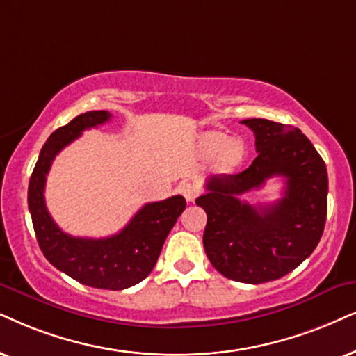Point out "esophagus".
Here are the masks:
<instances>
[{
  "label": "esophagus",
  "mask_w": 356,
  "mask_h": 356,
  "mask_svg": "<svg viewBox=\"0 0 356 356\" xmlns=\"http://www.w3.org/2000/svg\"><path fill=\"white\" fill-rule=\"evenodd\" d=\"M179 191H181L182 195L186 197L187 202H193V200H195V197L199 195L200 188H199V186H197V184H193V182H184V184H181V186H179Z\"/></svg>",
  "instance_id": "esophagus-1"
}]
</instances>
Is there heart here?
Listing matches in <instances>:
<instances>
[{
  "label": "heart",
  "instance_id": "obj_1",
  "mask_svg": "<svg viewBox=\"0 0 356 356\" xmlns=\"http://www.w3.org/2000/svg\"><path fill=\"white\" fill-rule=\"evenodd\" d=\"M200 149L205 156L220 152L218 161L223 168H233L245 156V145L241 139H228L222 131H209L200 138Z\"/></svg>",
  "mask_w": 356,
  "mask_h": 356
}]
</instances>
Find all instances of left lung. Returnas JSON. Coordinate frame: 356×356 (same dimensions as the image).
<instances>
[{
  "label": "left lung",
  "mask_w": 356,
  "mask_h": 356,
  "mask_svg": "<svg viewBox=\"0 0 356 356\" xmlns=\"http://www.w3.org/2000/svg\"><path fill=\"white\" fill-rule=\"evenodd\" d=\"M256 138L258 156L248 169L220 174L195 204L207 213L204 248L225 277L261 284L291 273L321 241L327 218L325 163L299 128L263 118L243 120ZM277 175L286 179L276 204L254 207L243 193Z\"/></svg>",
  "instance_id": "8db88e82"
}]
</instances>
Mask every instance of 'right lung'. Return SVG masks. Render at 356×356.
I'll list each match as a JSON object with an SVG mask.
<instances>
[{
	"label": "right lung",
	"mask_w": 356,
	"mask_h": 356,
	"mask_svg": "<svg viewBox=\"0 0 356 356\" xmlns=\"http://www.w3.org/2000/svg\"><path fill=\"white\" fill-rule=\"evenodd\" d=\"M111 113L87 111L54 131L40 149L28 188V205L39 248L52 266L75 281L97 289L121 291L149 276L169 232L186 209V199L174 195L146 204L120 233L106 238H79L62 232L44 200L46 175L54 157L85 129L106 123Z\"/></svg>",
	"instance_id": "add662e5"
}]
</instances>
